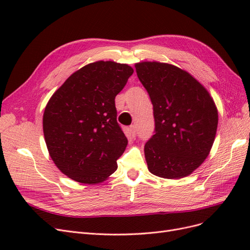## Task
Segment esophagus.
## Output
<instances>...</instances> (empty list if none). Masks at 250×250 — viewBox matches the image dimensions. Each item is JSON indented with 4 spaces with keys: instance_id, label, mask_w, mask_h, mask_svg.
I'll return each mask as SVG.
<instances>
[{
    "instance_id": "34e87169",
    "label": "esophagus",
    "mask_w": 250,
    "mask_h": 250,
    "mask_svg": "<svg viewBox=\"0 0 250 250\" xmlns=\"http://www.w3.org/2000/svg\"><path fill=\"white\" fill-rule=\"evenodd\" d=\"M129 130H130L131 138H132V139H135V137H137V126H135V125H131L130 128H129Z\"/></svg>"
}]
</instances>
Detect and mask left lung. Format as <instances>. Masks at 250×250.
<instances>
[{
  "instance_id": "8db88e82",
  "label": "left lung",
  "mask_w": 250,
  "mask_h": 250,
  "mask_svg": "<svg viewBox=\"0 0 250 250\" xmlns=\"http://www.w3.org/2000/svg\"><path fill=\"white\" fill-rule=\"evenodd\" d=\"M135 70L153 105L154 134L144 148L149 171L169 179L190 175L213 146L218 126L214 100L175 65L144 62Z\"/></svg>"
}]
</instances>
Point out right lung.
<instances>
[{"label":"right lung","instance_id":"obj_1","mask_svg":"<svg viewBox=\"0 0 250 250\" xmlns=\"http://www.w3.org/2000/svg\"><path fill=\"white\" fill-rule=\"evenodd\" d=\"M131 66L97 62L72 74L44 108L42 128L57 168L78 183H102L118 168L127 138L117 122L116 96Z\"/></svg>","mask_w":250,"mask_h":250}]
</instances>
